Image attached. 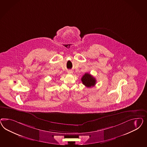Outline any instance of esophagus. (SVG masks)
Listing matches in <instances>:
<instances>
[{"instance_id":"obj_1","label":"esophagus","mask_w":147,"mask_h":147,"mask_svg":"<svg viewBox=\"0 0 147 147\" xmlns=\"http://www.w3.org/2000/svg\"><path fill=\"white\" fill-rule=\"evenodd\" d=\"M67 73L68 74H71L73 73V71H71V70H68V71H67Z\"/></svg>"}]
</instances>
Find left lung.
Segmentation results:
<instances>
[{
	"instance_id": "1",
	"label": "left lung",
	"mask_w": 147,
	"mask_h": 147,
	"mask_svg": "<svg viewBox=\"0 0 147 147\" xmlns=\"http://www.w3.org/2000/svg\"><path fill=\"white\" fill-rule=\"evenodd\" d=\"M82 84L87 87H93L96 84V80L95 78L89 73H85L81 78Z\"/></svg>"
}]
</instances>
